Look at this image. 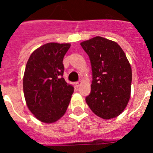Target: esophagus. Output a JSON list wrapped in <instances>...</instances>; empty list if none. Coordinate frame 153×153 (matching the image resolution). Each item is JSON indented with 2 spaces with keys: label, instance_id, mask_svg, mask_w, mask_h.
Returning a JSON list of instances; mask_svg holds the SVG:
<instances>
[{
  "label": "esophagus",
  "instance_id": "1",
  "mask_svg": "<svg viewBox=\"0 0 153 153\" xmlns=\"http://www.w3.org/2000/svg\"><path fill=\"white\" fill-rule=\"evenodd\" d=\"M81 84H82V81H78V82L75 83V86H76V87H79Z\"/></svg>",
  "mask_w": 153,
  "mask_h": 153
}]
</instances>
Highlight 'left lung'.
I'll return each mask as SVG.
<instances>
[{"label": "left lung", "instance_id": "obj_1", "mask_svg": "<svg viewBox=\"0 0 153 153\" xmlns=\"http://www.w3.org/2000/svg\"><path fill=\"white\" fill-rule=\"evenodd\" d=\"M81 45L90 59L93 79L86 104L103 119L118 116L131 94L132 68L124 50L115 41L100 36Z\"/></svg>", "mask_w": 153, "mask_h": 153}]
</instances>
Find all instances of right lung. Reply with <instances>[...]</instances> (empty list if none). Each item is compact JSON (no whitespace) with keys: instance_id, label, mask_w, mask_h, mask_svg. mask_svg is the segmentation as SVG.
<instances>
[{"instance_id":"add662e5","label":"right lung","mask_w":153,"mask_h":153,"mask_svg":"<svg viewBox=\"0 0 153 153\" xmlns=\"http://www.w3.org/2000/svg\"><path fill=\"white\" fill-rule=\"evenodd\" d=\"M70 44L47 43L29 57L23 80L26 103L40 121L56 122L65 114L74 88L61 78L63 60Z\"/></svg>"}]
</instances>
